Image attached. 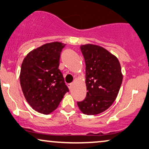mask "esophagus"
<instances>
[{"mask_svg": "<svg viewBox=\"0 0 149 149\" xmlns=\"http://www.w3.org/2000/svg\"><path fill=\"white\" fill-rule=\"evenodd\" d=\"M68 88H69V89L71 90V89L72 88V87H73V84H72V83L68 84Z\"/></svg>", "mask_w": 149, "mask_h": 149, "instance_id": "1", "label": "esophagus"}]
</instances>
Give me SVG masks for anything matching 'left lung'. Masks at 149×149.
<instances>
[{"label": "left lung", "instance_id": "1", "mask_svg": "<svg viewBox=\"0 0 149 149\" xmlns=\"http://www.w3.org/2000/svg\"><path fill=\"white\" fill-rule=\"evenodd\" d=\"M86 63V96L77 102L81 112L93 116L104 111L113 103L123 80L121 65L116 56L97 45L80 47Z\"/></svg>", "mask_w": 149, "mask_h": 149}]
</instances>
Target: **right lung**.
Returning <instances> with one entry per match:
<instances>
[{"label":"right lung","instance_id":"add662e5","mask_svg":"<svg viewBox=\"0 0 149 149\" xmlns=\"http://www.w3.org/2000/svg\"><path fill=\"white\" fill-rule=\"evenodd\" d=\"M65 45L45 44L30 52L21 67L20 84L29 104L45 115L58 107L69 89L58 69L61 53Z\"/></svg>","mask_w":149,"mask_h":149}]
</instances>
